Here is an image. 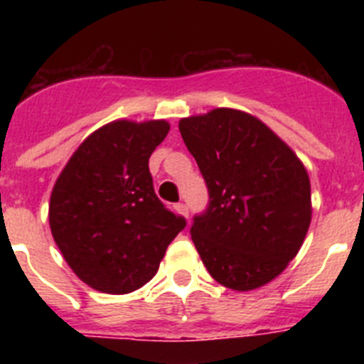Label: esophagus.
Listing matches in <instances>:
<instances>
[{"label": "esophagus", "mask_w": 364, "mask_h": 364, "mask_svg": "<svg viewBox=\"0 0 364 364\" xmlns=\"http://www.w3.org/2000/svg\"><path fill=\"white\" fill-rule=\"evenodd\" d=\"M175 208H176V211H178L180 215H184V217H188L189 215V208H188V204H184V202H178Z\"/></svg>", "instance_id": "esophagus-1"}]
</instances>
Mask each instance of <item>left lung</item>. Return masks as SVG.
I'll use <instances>...</instances> for the list:
<instances>
[{"label": "left lung", "instance_id": "left-lung-1", "mask_svg": "<svg viewBox=\"0 0 364 364\" xmlns=\"http://www.w3.org/2000/svg\"><path fill=\"white\" fill-rule=\"evenodd\" d=\"M210 202L191 239L211 277L231 290L264 286L301 250L311 220L301 160L255 117L235 109L180 120Z\"/></svg>", "mask_w": 364, "mask_h": 364}]
</instances>
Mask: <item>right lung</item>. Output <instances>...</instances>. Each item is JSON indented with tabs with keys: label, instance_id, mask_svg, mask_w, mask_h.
Wrapping results in <instances>:
<instances>
[{
	"label": "right lung",
	"instance_id": "1",
	"mask_svg": "<svg viewBox=\"0 0 364 364\" xmlns=\"http://www.w3.org/2000/svg\"><path fill=\"white\" fill-rule=\"evenodd\" d=\"M169 124L118 120L85 138L54 184L49 222L73 272L104 294H129L159 272L186 228L156 197L149 156Z\"/></svg>",
	"mask_w": 364,
	"mask_h": 364
}]
</instances>
